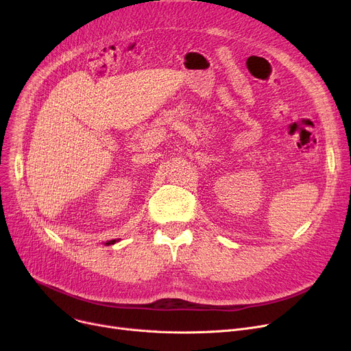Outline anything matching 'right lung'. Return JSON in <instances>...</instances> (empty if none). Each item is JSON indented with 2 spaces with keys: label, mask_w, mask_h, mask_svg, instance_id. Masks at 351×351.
Returning <instances> with one entry per match:
<instances>
[{
  "label": "right lung",
  "mask_w": 351,
  "mask_h": 351,
  "mask_svg": "<svg viewBox=\"0 0 351 351\" xmlns=\"http://www.w3.org/2000/svg\"><path fill=\"white\" fill-rule=\"evenodd\" d=\"M115 242H117V241H109V242H106L105 245H108V246H109V245H114Z\"/></svg>",
  "instance_id": "obj_1"
}]
</instances>
